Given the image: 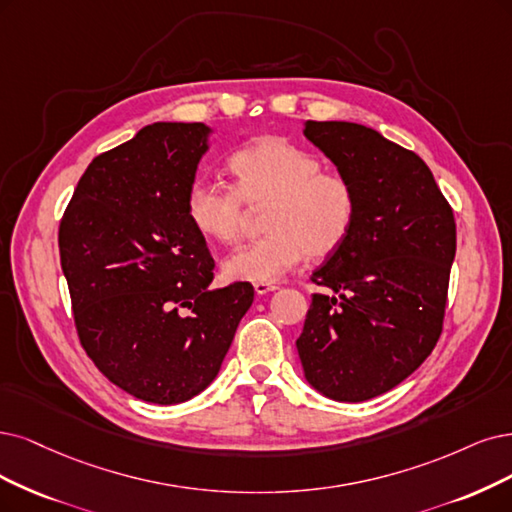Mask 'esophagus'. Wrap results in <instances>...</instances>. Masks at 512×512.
Masks as SVG:
<instances>
[{
	"label": "esophagus",
	"mask_w": 512,
	"mask_h": 512,
	"mask_svg": "<svg viewBox=\"0 0 512 512\" xmlns=\"http://www.w3.org/2000/svg\"><path fill=\"white\" fill-rule=\"evenodd\" d=\"M276 289H278V285H274V282H255V293L257 295H266V293H272Z\"/></svg>",
	"instance_id": "34e87169"
}]
</instances>
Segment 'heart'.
<instances>
[{"mask_svg": "<svg viewBox=\"0 0 512 512\" xmlns=\"http://www.w3.org/2000/svg\"><path fill=\"white\" fill-rule=\"evenodd\" d=\"M234 187L194 181L185 213L196 230L217 242L238 240L246 206L261 208L268 234L240 246L223 261L238 282H272L306 253L323 259L342 249L356 221V189L348 177L323 170L312 151L282 137H259L230 158Z\"/></svg>", "mask_w": 512, "mask_h": 512, "instance_id": "heart-1", "label": "heart"}]
</instances>
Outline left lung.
<instances>
[{
	"mask_svg": "<svg viewBox=\"0 0 512 512\" xmlns=\"http://www.w3.org/2000/svg\"><path fill=\"white\" fill-rule=\"evenodd\" d=\"M304 135L350 179L356 221L310 280L297 352L333 401L380 396L418 369L443 331L456 221L426 162L354 122L308 120Z\"/></svg>",
	"mask_w": 512,
	"mask_h": 512,
	"instance_id": "1",
	"label": "left lung"
}]
</instances>
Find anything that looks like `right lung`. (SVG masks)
Returning <instances> with one entry per match:
<instances>
[{
	"label": "right lung",
	"mask_w": 512,
	"mask_h": 512,
	"mask_svg": "<svg viewBox=\"0 0 512 512\" xmlns=\"http://www.w3.org/2000/svg\"><path fill=\"white\" fill-rule=\"evenodd\" d=\"M202 122H156L97 156L59 227L80 342L124 392L156 405L211 384L253 304L249 282L208 289L215 261L185 213L208 149Z\"/></svg>",
	"instance_id": "1"
}]
</instances>
